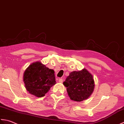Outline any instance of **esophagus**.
I'll return each mask as SVG.
<instances>
[{
    "label": "esophagus",
    "instance_id": "obj_1",
    "mask_svg": "<svg viewBox=\"0 0 124 124\" xmlns=\"http://www.w3.org/2000/svg\"><path fill=\"white\" fill-rule=\"evenodd\" d=\"M63 82V80L62 79H59V82L62 83Z\"/></svg>",
    "mask_w": 124,
    "mask_h": 124
}]
</instances>
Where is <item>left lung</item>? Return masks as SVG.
I'll return each instance as SVG.
<instances>
[{"mask_svg": "<svg viewBox=\"0 0 124 124\" xmlns=\"http://www.w3.org/2000/svg\"><path fill=\"white\" fill-rule=\"evenodd\" d=\"M63 84L67 88L70 100L77 102L87 99L92 95L95 87L93 75L85 69L70 73Z\"/></svg>", "mask_w": 124, "mask_h": 124, "instance_id": "obj_1", "label": "left lung"}]
</instances>
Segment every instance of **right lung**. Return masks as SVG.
<instances>
[{
    "label": "right lung",
    "mask_w": 124,
    "mask_h": 124,
    "mask_svg": "<svg viewBox=\"0 0 124 124\" xmlns=\"http://www.w3.org/2000/svg\"><path fill=\"white\" fill-rule=\"evenodd\" d=\"M25 87L30 94L42 97L55 84L54 71L41 62L29 65L23 74Z\"/></svg>",
    "instance_id": "add662e5"
}]
</instances>
